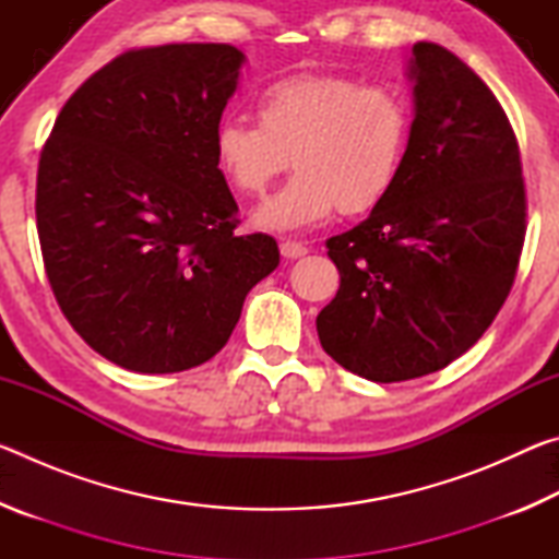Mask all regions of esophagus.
I'll return each mask as SVG.
<instances>
[{"mask_svg":"<svg viewBox=\"0 0 559 559\" xmlns=\"http://www.w3.org/2000/svg\"><path fill=\"white\" fill-rule=\"evenodd\" d=\"M281 253L286 259H300L308 253V246L300 241H281Z\"/></svg>","mask_w":559,"mask_h":559,"instance_id":"obj_1","label":"esophagus"}]
</instances>
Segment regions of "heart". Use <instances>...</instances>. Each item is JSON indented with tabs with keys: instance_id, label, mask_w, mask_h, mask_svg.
<instances>
[{
	"instance_id": "obj_1",
	"label": "heart",
	"mask_w": 559,
	"mask_h": 559,
	"mask_svg": "<svg viewBox=\"0 0 559 559\" xmlns=\"http://www.w3.org/2000/svg\"><path fill=\"white\" fill-rule=\"evenodd\" d=\"M259 122L222 118L216 163L239 192L261 197L293 165L298 175L263 202L253 224L298 231L337 210L359 214L380 204L404 167L412 108L392 86L343 73H290L257 96Z\"/></svg>"
}]
</instances>
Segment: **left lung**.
I'll return each instance as SVG.
<instances>
[{"instance_id": "8db88e82", "label": "left lung", "mask_w": 559, "mask_h": 559, "mask_svg": "<svg viewBox=\"0 0 559 559\" xmlns=\"http://www.w3.org/2000/svg\"><path fill=\"white\" fill-rule=\"evenodd\" d=\"M414 120L390 194L328 239L337 296L318 313L325 353L372 382L437 372L478 343L503 306L525 239L515 132L456 53L412 46Z\"/></svg>"}]
</instances>
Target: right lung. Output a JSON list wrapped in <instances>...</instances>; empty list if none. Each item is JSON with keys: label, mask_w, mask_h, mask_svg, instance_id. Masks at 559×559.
<instances>
[{"label": "right lung", "mask_w": 559, "mask_h": 559, "mask_svg": "<svg viewBox=\"0 0 559 559\" xmlns=\"http://www.w3.org/2000/svg\"><path fill=\"white\" fill-rule=\"evenodd\" d=\"M243 61L229 44L122 53L66 100L41 150L36 229L53 296L130 372L212 359L281 261L271 236L234 234L239 206L214 155Z\"/></svg>", "instance_id": "obj_1"}]
</instances>
